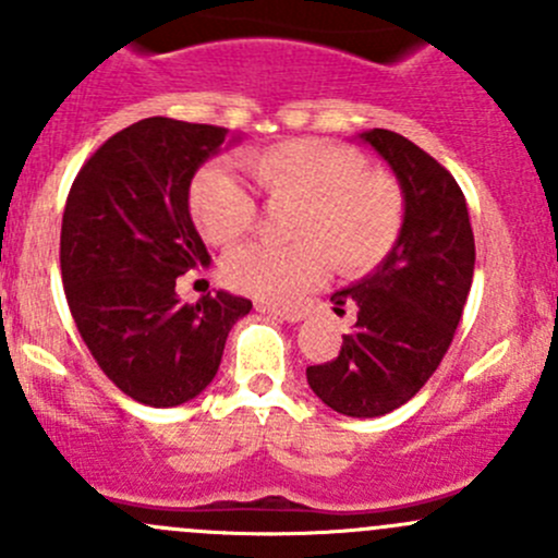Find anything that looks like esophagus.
Wrapping results in <instances>:
<instances>
[{"label":"esophagus","mask_w":558,"mask_h":558,"mask_svg":"<svg viewBox=\"0 0 558 558\" xmlns=\"http://www.w3.org/2000/svg\"><path fill=\"white\" fill-rule=\"evenodd\" d=\"M256 311L264 313V315H275V318H283V320H289V324H296V320L305 318V313H302V311H289V307L267 305V302H258Z\"/></svg>","instance_id":"obj_1"}]
</instances>
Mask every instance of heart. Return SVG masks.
<instances>
[{
    "label": "heart",
    "instance_id": "b5f03b06",
    "mask_svg": "<svg viewBox=\"0 0 558 558\" xmlns=\"http://www.w3.org/2000/svg\"><path fill=\"white\" fill-rule=\"evenodd\" d=\"M245 172L269 202H294L289 247L245 245L223 262V280L262 302L300 300L335 264L342 275H367L397 247L404 194L393 174L367 170L362 150L331 140L296 137L247 150ZM189 213L202 238L232 245L251 232L256 202L229 172L205 167L189 185Z\"/></svg>",
    "mask_w": 558,
    "mask_h": 558
}]
</instances>
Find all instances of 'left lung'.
Here are the masks:
<instances>
[{"mask_svg": "<svg viewBox=\"0 0 558 558\" xmlns=\"http://www.w3.org/2000/svg\"><path fill=\"white\" fill-rule=\"evenodd\" d=\"M397 174L404 227L384 264L335 291V313L356 305L335 362L307 367L326 408L351 418L386 415L413 399L451 345L475 269V238L453 174L388 129L359 134Z\"/></svg>", "mask_w": 558, "mask_h": 558, "instance_id": "8db88e82", "label": "left lung"}]
</instances>
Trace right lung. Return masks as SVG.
Listing matches in <instances>:
<instances>
[{
	"label": "right lung",
	"instance_id": "right-lung-1",
	"mask_svg": "<svg viewBox=\"0 0 558 558\" xmlns=\"http://www.w3.org/2000/svg\"><path fill=\"white\" fill-rule=\"evenodd\" d=\"M223 126L143 118L81 167L61 221V280L77 331L126 397L174 408L213 384L251 300L229 291L180 302V275L210 264L189 213V185Z\"/></svg>",
	"mask_w": 558,
	"mask_h": 558
}]
</instances>
